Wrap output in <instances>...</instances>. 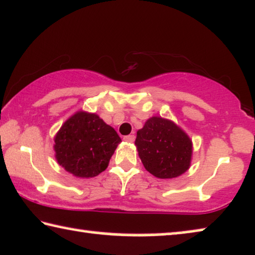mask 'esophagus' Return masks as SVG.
Instances as JSON below:
<instances>
[{
    "label": "esophagus",
    "mask_w": 255,
    "mask_h": 255,
    "mask_svg": "<svg viewBox=\"0 0 255 255\" xmlns=\"http://www.w3.org/2000/svg\"><path fill=\"white\" fill-rule=\"evenodd\" d=\"M134 135L133 134H128V135H125L124 137V140L128 141V142H133L134 141Z\"/></svg>",
    "instance_id": "obj_1"
}]
</instances>
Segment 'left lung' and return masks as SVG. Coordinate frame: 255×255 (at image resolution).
Listing matches in <instances>:
<instances>
[{
	"label": "left lung",
	"instance_id": "obj_1",
	"mask_svg": "<svg viewBox=\"0 0 255 255\" xmlns=\"http://www.w3.org/2000/svg\"><path fill=\"white\" fill-rule=\"evenodd\" d=\"M134 144L142 165L155 177L174 179L189 169L193 142L172 121L151 117L138 130Z\"/></svg>",
	"mask_w": 255,
	"mask_h": 255
}]
</instances>
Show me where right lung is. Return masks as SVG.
<instances>
[{
    "label": "right lung",
    "mask_w": 255,
    "mask_h": 255,
    "mask_svg": "<svg viewBox=\"0 0 255 255\" xmlns=\"http://www.w3.org/2000/svg\"><path fill=\"white\" fill-rule=\"evenodd\" d=\"M121 141L115 128L96 114L78 111L55 134V159L68 173L89 179L107 169Z\"/></svg>",
    "instance_id": "add662e5"
}]
</instances>
